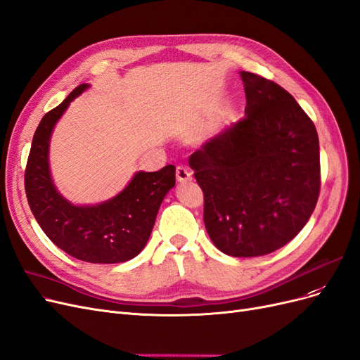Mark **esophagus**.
<instances>
[{
  "mask_svg": "<svg viewBox=\"0 0 360 360\" xmlns=\"http://www.w3.org/2000/svg\"><path fill=\"white\" fill-rule=\"evenodd\" d=\"M176 179L179 182H188L193 179V175H191V170L184 167V166H178L176 167Z\"/></svg>",
  "mask_w": 360,
  "mask_h": 360,
  "instance_id": "34e87169",
  "label": "esophagus"
}]
</instances>
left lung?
<instances>
[{
    "instance_id": "obj_1",
    "label": "left lung",
    "mask_w": 360,
    "mask_h": 360,
    "mask_svg": "<svg viewBox=\"0 0 360 360\" xmlns=\"http://www.w3.org/2000/svg\"><path fill=\"white\" fill-rule=\"evenodd\" d=\"M245 118L207 141L188 163L205 195L203 221L227 256L257 257L284 247L320 194L316 125L278 84L240 72Z\"/></svg>"
}]
</instances>
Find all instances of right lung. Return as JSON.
Listing matches in <instances>:
<instances>
[{"label":"right lung","mask_w":360,"mask_h":360,"mask_svg":"<svg viewBox=\"0 0 360 360\" xmlns=\"http://www.w3.org/2000/svg\"><path fill=\"white\" fill-rule=\"evenodd\" d=\"M88 84L75 88L48 112L32 137L25 169V193L39 226L58 248L88 263H121L141 252L153 231L165 195L175 185V166L137 172L110 200L76 206L56 191L49 169L53 127Z\"/></svg>","instance_id":"1"}]
</instances>
